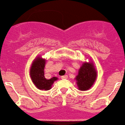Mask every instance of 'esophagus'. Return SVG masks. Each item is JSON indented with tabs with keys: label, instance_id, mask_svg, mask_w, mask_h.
<instances>
[{
	"label": "esophagus",
	"instance_id": "1",
	"mask_svg": "<svg viewBox=\"0 0 125 125\" xmlns=\"http://www.w3.org/2000/svg\"><path fill=\"white\" fill-rule=\"evenodd\" d=\"M62 79H66V78H68V75L62 76Z\"/></svg>",
	"mask_w": 125,
	"mask_h": 125
}]
</instances>
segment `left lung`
Listing matches in <instances>:
<instances>
[{
	"instance_id": "obj_1",
	"label": "left lung",
	"mask_w": 125,
	"mask_h": 125,
	"mask_svg": "<svg viewBox=\"0 0 125 125\" xmlns=\"http://www.w3.org/2000/svg\"><path fill=\"white\" fill-rule=\"evenodd\" d=\"M97 78V72L93 62L83 63L76 76V84L80 91H87L93 86Z\"/></svg>"
}]
</instances>
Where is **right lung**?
I'll list each match as a JSON object with an SVG mask.
<instances>
[{"instance_id":"right-lung-1","label":"right lung","mask_w":125,"mask_h":125,"mask_svg":"<svg viewBox=\"0 0 125 125\" xmlns=\"http://www.w3.org/2000/svg\"><path fill=\"white\" fill-rule=\"evenodd\" d=\"M46 60L41 57H37L32 63L30 75L33 83L38 89L49 90L52 84L57 80V77H53L50 79H47L44 77V66Z\"/></svg>"}]
</instances>
